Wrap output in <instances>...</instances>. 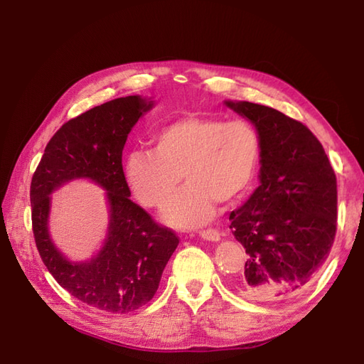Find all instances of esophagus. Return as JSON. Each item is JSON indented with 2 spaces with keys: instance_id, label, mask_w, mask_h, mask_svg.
I'll use <instances>...</instances> for the list:
<instances>
[{
  "instance_id": "obj_1",
  "label": "esophagus",
  "mask_w": 364,
  "mask_h": 364,
  "mask_svg": "<svg viewBox=\"0 0 364 364\" xmlns=\"http://www.w3.org/2000/svg\"><path fill=\"white\" fill-rule=\"evenodd\" d=\"M200 236H202L203 239H206V241H219V239H220L219 230H215V228L202 230V231H200Z\"/></svg>"
}]
</instances>
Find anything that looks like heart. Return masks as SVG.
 <instances>
[{
    "label": "heart",
    "instance_id": "heart-1",
    "mask_svg": "<svg viewBox=\"0 0 364 364\" xmlns=\"http://www.w3.org/2000/svg\"><path fill=\"white\" fill-rule=\"evenodd\" d=\"M259 153L261 137L250 122L186 115L154 131L151 150L128 153L125 176L139 202L162 210L183 173L188 184L164 219L170 225L192 228L211 220L215 203H233L249 189Z\"/></svg>",
    "mask_w": 364,
    "mask_h": 364
}]
</instances>
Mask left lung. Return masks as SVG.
<instances>
[{
    "label": "left lung",
    "mask_w": 364,
    "mask_h": 364,
    "mask_svg": "<svg viewBox=\"0 0 364 364\" xmlns=\"http://www.w3.org/2000/svg\"><path fill=\"white\" fill-rule=\"evenodd\" d=\"M227 106L261 137V184L230 214V228L249 255L235 289L250 300L280 301L304 289L328 258L336 235V175L301 122L249 102Z\"/></svg>",
    "instance_id": "1"
}]
</instances>
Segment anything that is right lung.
Instances as JSON below:
<instances>
[{"mask_svg":"<svg viewBox=\"0 0 364 364\" xmlns=\"http://www.w3.org/2000/svg\"><path fill=\"white\" fill-rule=\"evenodd\" d=\"M153 106L137 95L111 100L68 120L54 134L31 181V215L38 255L73 297L98 310L125 314L149 304L180 237L129 200L122 151L131 128ZM75 177L108 192L110 230L104 249L86 263H70L48 235L49 194Z\"/></svg>","mask_w":364,"mask_h":364,"instance_id":"add662e5","label":"right lung"}]
</instances>
